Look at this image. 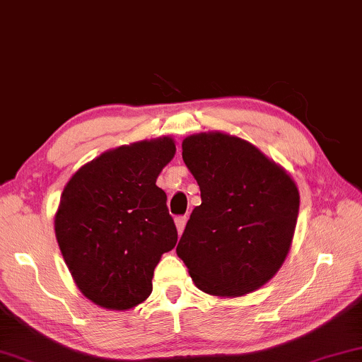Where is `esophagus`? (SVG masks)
<instances>
[{
	"instance_id": "34e87169",
	"label": "esophagus",
	"mask_w": 362,
	"mask_h": 362,
	"mask_svg": "<svg viewBox=\"0 0 362 362\" xmlns=\"http://www.w3.org/2000/svg\"><path fill=\"white\" fill-rule=\"evenodd\" d=\"M185 223H187V216H177L175 218V225H177V231L178 235H182V231L185 228Z\"/></svg>"
}]
</instances>
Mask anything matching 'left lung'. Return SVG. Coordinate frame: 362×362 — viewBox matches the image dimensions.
Here are the masks:
<instances>
[{"label": "left lung", "instance_id": "obj_1", "mask_svg": "<svg viewBox=\"0 0 362 362\" xmlns=\"http://www.w3.org/2000/svg\"><path fill=\"white\" fill-rule=\"evenodd\" d=\"M182 157L200 187L177 245L199 290L242 296L263 286L285 262L300 211L293 178L242 139L190 136Z\"/></svg>", "mask_w": 362, "mask_h": 362}]
</instances>
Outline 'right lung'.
<instances>
[{"label":"right lung","mask_w":362,"mask_h":362,"mask_svg":"<svg viewBox=\"0 0 362 362\" xmlns=\"http://www.w3.org/2000/svg\"><path fill=\"white\" fill-rule=\"evenodd\" d=\"M173 156L170 137L122 146L86 163L64 187L56 238L77 288L95 305L129 310L152 293L153 269L178 237L156 185Z\"/></svg>","instance_id":"right-lung-1"}]
</instances>
